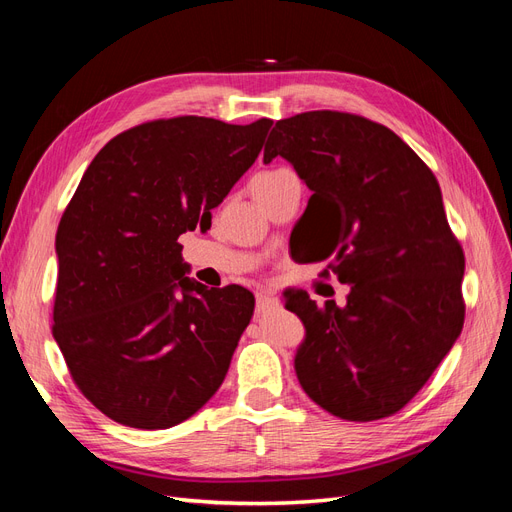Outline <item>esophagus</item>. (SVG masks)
<instances>
[{
  "instance_id": "1",
  "label": "esophagus",
  "mask_w": 512,
  "mask_h": 512,
  "mask_svg": "<svg viewBox=\"0 0 512 512\" xmlns=\"http://www.w3.org/2000/svg\"><path fill=\"white\" fill-rule=\"evenodd\" d=\"M277 299H275V294L271 292V290H267V288H260V290H256V307H258V312H262V309H267L269 305H273Z\"/></svg>"
}]
</instances>
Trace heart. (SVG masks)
<instances>
[{"instance_id":"heart-1","label":"heart","mask_w":512,"mask_h":512,"mask_svg":"<svg viewBox=\"0 0 512 512\" xmlns=\"http://www.w3.org/2000/svg\"><path fill=\"white\" fill-rule=\"evenodd\" d=\"M282 173H286V170H267V173H260V175H256L254 179H252V185H258V183H267V181H271V179H275V177H280Z\"/></svg>"}]
</instances>
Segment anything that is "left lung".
I'll return each instance as SVG.
<instances>
[{"label": "left lung", "instance_id": "obj_1", "mask_svg": "<svg viewBox=\"0 0 512 512\" xmlns=\"http://www.w3.org/2000/svg\"><path fill=\"white\" fill-rule=\"evenodd\" d=\"M277 156L312 190L305 260L331 258V273L350 284L344 307L288 294L286 309L305 324L297 378L344 421L391 416L423 389L466 316V258L438 179L393 130L339 111L277 121L265 164Z\"/></svg>", "mask_w": 512, "mask_h": 512}]
</instances>
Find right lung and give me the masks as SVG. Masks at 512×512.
<instances>
[{
  "instance_id": "obj_1",
  "label": "right lung",
  "mask_w": 512,
  "mask_h": 512,
  "mask_svg": "<svg viewBox=\"0 0 512 512\" xmlns=\"http://www.w3.org/2000/svg\"><path fill=\"white\" fill-rule=\"evenodd\" d=\"M271 126L141 123L98 151L61 215L53 337L79 391L115 423L179 425L224 382L254 294L192 282L179 237L211 226Z\"/></svg>"
}]
</instances>
